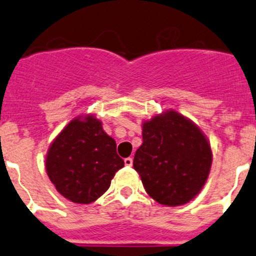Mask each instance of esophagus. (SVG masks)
<instances>
[{
	"instance_id": "esophagus-1",
	"label": "esophagus",
	"mask_w": 256,
	"mask_h": 256,
	"mask_svg": "<svg viewBox=\"0 0 256 256\" xmlns=\"http://www.w3.org/2000/svg\"><path fill=\"white\" fill-rule=\"evenodd\" d=\"M124 162H125L126 166H132V158H125V160H124Z\"/></svg>"
}]
</instances>
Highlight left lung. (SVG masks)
Wrapping results in <instances>:
<instances>
[{
  "mask_svg": "<svg viewBox=\"0 0 256 256\" xmlns=\"http://www.w3.org/2000/svg\"><path fill=\"white\" fill-rule=\"evenodd\" d=\"M212 162L209 140L182 114L170 108L142 122V144L135 152L134 168L158 204L180 206L195 199Z\"/></svg>",
  "mask_w": 256,
  "mask_h": 256,
  "instance_id": "left-lung-1",
  "label": "left lung"
}]
</instances>
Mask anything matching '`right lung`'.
I'll use <instances>...</instances> for the list:
<instances>
[{
	"mask_svg": "<svg viewBox=\"0 0 256 256\" xmlns=\"http://www.w3.org/2000/svg\"><path fill=\"white\" fill-rule=\"evenodd\" d=\"M124 165L116 141L92 114L74 118L50 144L44 158L57 192L75 204H91L102 196Z\"/></svg>",
	"mask_w": 256,
	"mask_h": 256,
	"instance_id": "add662e5",
	"label": "right lung"
}]
</instances>
